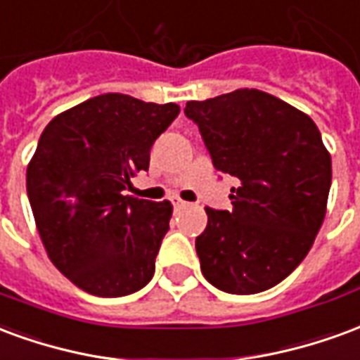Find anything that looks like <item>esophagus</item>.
Returning <instances> with one entry per match:
<instances>
[{"mask_svg":"<svg viewBox=\"0 0 360 360\" xmlns=\"http://www.w3.org/2000/svg\"><path fill=\"white\" fill-rule=\"evenodd\" d=\"M172 202H173V206H175V208H183V206L187 204L185 200H181V198H173Z\"/></svg>","mask_w":360,"mask_h":360,"instance_id":"34e87169","label":"esophagus"}]
</instances>
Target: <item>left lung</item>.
Listing matches in <instances>:
<instances>
[{"instance_id":"obj_1","label":"left lung","mask_w":360,"mask_h":360,"mask_svg":"<svg viewBox=\"0 0 360 360\" xmlns=\"http://www.w3.org/2000/svg\"><path fill=\"white\" fill-rule=\"evenodd\" d=\"M214 167L239 179L231 210L206 208L200 270L226 293L278 285L309 255L326 218L332 158L316 123L283 100L239 89L187 102Z\"/></svg>"}]
</instances>
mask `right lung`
Listing matches in <instances>:
<instances>
[{
  "instance_id": "1",
  "label": "right lung",
  "mask_w": 360,
  "mask_h": 360,
  "mask_svg": "<svg viewBox=\"0 0 360 360\" xmlns=\"http://www.w3.org/2000/svg\"><path fill=\"white\" fill-rule=\"evenodd\" d=\"M177 115V103L100 94L40 134L27 167L36 229L53 266L82 291L123 297L154 276L173 206L123 191L148 169L152 144Z\"/></svg>"
}]
</instances>
